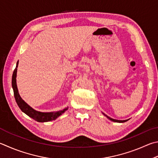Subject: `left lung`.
<instances>
[{
    "label": "left lung",
    "instance_id": "left-lung-1",
    "mask_svg": "<svg viewBox=\"0 0 158 158\" xmlns=\"http://www.w3.org/2000/svg\"><path fill=\"white\" fill-rule=\"evenodd\" d=\"M105 115H106V114H105ZM106 116L109 119H110L111 121H113V122H125L128 121V120H117V119H114L110 118V117H109L107 116V115H106Z\"/></svg>",
    "mask_w": 158,
    "mask_h": 158
}]
</instances>
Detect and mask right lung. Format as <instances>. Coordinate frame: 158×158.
<instances>
[{
  "label": "right lung",
  "instance_id": "obj_1",
  "mask_svg": "<svg viewBox=\"0 0 158 158\" xmlns=\"http://www.w3.org/2000/svg\"><path fill=\"white\" fill-rule=\"evenodd\" d=\"M18 64H19V61L17 62L16 68L14 69L13 74H12L11 85H12L14 94V97H15L16 102L17 103V104H18L19 107L21 108V110L23 112H24L25 114H27L28 116L39 122H45L52 121V120L56 119L59 116H60L61 114L64 113L68 108H65L62 110L52 112V113H41V112L36 111L35 110H34L33 108H31L30 106H28L26 103H25L23 100L21 99V97L19 95L18 88H17V85H16V77Z\"/></svg>",
  "mask_w": 158,
  "mask_h": 158
}]
</instances>
